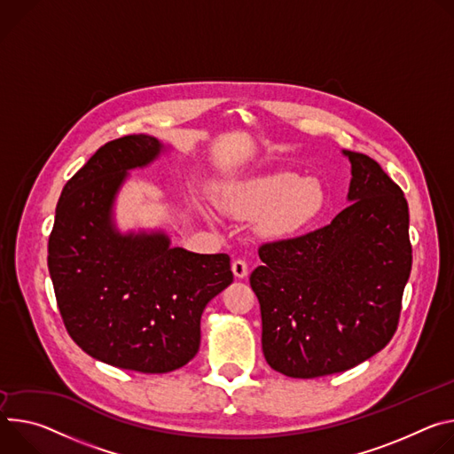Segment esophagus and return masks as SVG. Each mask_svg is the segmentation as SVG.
<instances>
[{
    "mask_svg": "<svg viewBox=\"0 0 454 454\" xmlns=\"http://www.w3.org/2000/svg\"><path fill=\"white\" fill-rule=\"evenodd\" d=\"M232 272H234L236 278H247V274H248V265H247V262L241 260V258L234 260V262H232Z\"/></svg>",
    "mask_w": 454,
    "mask_h": 454,
    "instance_id": "34e87169",
    "label": "esophagus"
}]
</instances>
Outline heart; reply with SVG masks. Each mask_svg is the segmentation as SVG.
Masks as SVG:
<instances>
[{"label": "heart", "mask_w": 454, "mask_h": 454, "mask_svg": "<svg viewBox=\"0 0 454 454\" xmlns=\"http://www.w3.org/2000/svg\"><path fill=\"white\" fill-rule=\"evenodd\" d=\"M325 201V192L316 178H299L281 171L227 187L222 207L236 216L262 218V231L270 236H286L314 220Z\"/></svg>", "instance_id": "heart-1"}]
</instances>
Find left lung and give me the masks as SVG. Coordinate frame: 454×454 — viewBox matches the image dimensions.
Masks as SVG:
<instances>
[{"label": "left lung", "instance_id": "8db88e82", "mask_svg": "<svg viewBox=\"0 0 454 454\" xmlns=\"http://www.w3.org/2000/svg\"><path fill=\"white\" fill-rule=\"evenodd\" d=\"M351 162L348 200L330 225L263 243L250 274L269 366L286 377L340 373L373 357L398 326L411 272L402 189L368 155Z\"/></svg>", "mask_w": 454, "mask_h": 454}]
</instances>
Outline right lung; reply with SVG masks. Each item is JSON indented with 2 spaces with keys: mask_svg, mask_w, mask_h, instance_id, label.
Instances as JSON below:
<instances>
[{
  "mask_svg": "<svg viewBox=\"0 0 454 454\" xmlns=\"http://www.w3.org/2000/svg\"><path fill=\"white\" fill-rule=\"evenodd\" d=\"M162 151L149 135L100 145L67 182L48 239V270L67 332L88 356L142 373L185 366L200 348V319L232 283L227 254L169 247L164 232L121 234L112 206L128 169Z\"/></svg>",
  "mask_w": 454,
  "mask_h": 454,
  "instance_id": "add662e5",
  "label": "right lung"
}]
</instances>
